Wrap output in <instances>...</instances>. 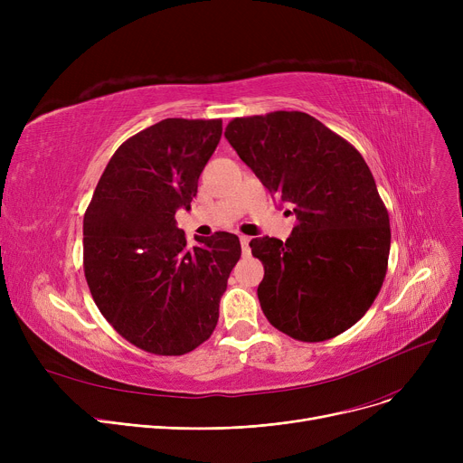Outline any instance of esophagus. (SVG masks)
I'll use <instances>...</instances> for the list:
<instances>
[{
	"label": "esophagus",
	"instance_id": "1",
	"mask_svg": "<svg viewBox=\"0 0 463 463\" xmlns=\"http://www.w3.org/2000/svg\"><path fill=\"white\" fill-rule=\"evenodd\" d=\"M250 241H251V238H250V236H244V234L240 236V244H241V251H244V255H250V253H251V250H250Z\"/></svg>",
	"mask_w": 463,
	"mask_h": 463
}]
</instances>
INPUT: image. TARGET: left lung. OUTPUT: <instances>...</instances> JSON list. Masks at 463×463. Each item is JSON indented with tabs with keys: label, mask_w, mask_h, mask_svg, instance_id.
I'll return each mask as SVG.
<instances>
[{
	"label": "left lung",
	"mask_w": 463,
	"mask_h": 463,
	"mask_svg": "<svg viewBox=\"0 0 463 463\" xmlns=\"http://www.w3.org/2000/svg\"><path fill=\"white\" fill-rule=\"evenodd\" d=\"M225 137L297 213L287 241H250L264 264L257 297L266 319L309 344L345 332L377 298L391 253V219L370 166L344 137L298 110L234 118Z\"/></svg>",
	"instance_id": "8db88e82"
}]
</instances>
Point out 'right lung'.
<instances>
[{"mask_svg": "<svg viewBox=\"0 0 463 463\" xmlns=\"http://www.w3.org/2000/svg\"><path fill=\"white\" fill-rule=\"evenodd\" d=\"M222 119L166 118L110 157L84 213V276L103 317L135 347L180 356L212 335L236 234L194 238L176 227L222 138Z\"/></svg>", "mask_w": 463, "mask_h": 463, "instance_id": "obj_1", "label": "right lung"}]
</instances>
